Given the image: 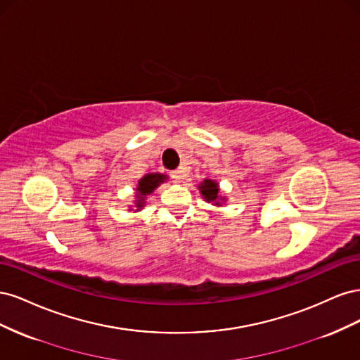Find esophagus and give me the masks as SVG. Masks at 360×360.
<instances>
[{"label":"esophagus","mask_w":360,"mask_h":360,"mask_svg":"<svg viewBox=\"0 0 360 360\" xmlns=\"http://www.w3.org/2000/svg\"><path fill=\"white\" fill-rule=\"evenodd\" d=\"M184 177H186V172H184L183 168H179V169L171 172V179L176 180V181H181Z\"/></svg>","instance_id":"esophagus-1"}]
</instances>
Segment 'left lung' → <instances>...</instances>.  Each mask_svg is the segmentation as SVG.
Listing matches in <instances>:
<instances>
[{
	"label": "left lung",
	"mask_w": 360,
	"mask_h": 360,
	"mask_svg": "<svg viewBox=\"0 0 360 360\" xmlns=\"http://www.w3.org/2000/svg\"><path fill=\"white\" fill-rule=\"evenodd\" d=\"M200 191L201 193L204 195V198L207 201H214L217 200V192H219V189H217V183L213 181V180H204V183L200 186ZM219 204V202H216Z\"/></svg>",
	"instance_id": "left-lung-1"
}]
</instances>
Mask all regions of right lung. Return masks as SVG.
Masks as SVG:
<instances>
[{
  "label": "right lung",
  "mask_w": 360,
  "mask_h": 360,
  "mask_svg": "<svg viewBox=\"0 0 360 360\" xmlns=\"http://www.w3.org/2000/svg\"><path fill=\"white\" fill-rule=\"evenodd\" d=\"M165 180V176H162V174H147L144 179H141L138 183V207H143L144 204V197L148 193L153 192L158 186L159 183H162Z\"/></svg>",
  "instance_id": "1"
}]
</instances>
